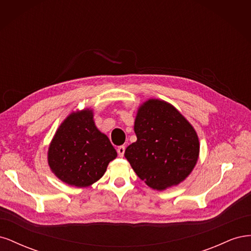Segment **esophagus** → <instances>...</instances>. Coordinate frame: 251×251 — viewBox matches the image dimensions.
Returning a JSON list of instances; mask_svg holds the SVG:
<instances>
[{"label":"esophagus","instance_id":"obj_1","mask_svg":"<svg viewBox=\"0 0 251 251\" xmlns=\"http://www.w3.org/2000/svg\"><path fill=\"white\" fill-rule=\"evenodd\" d=\"M125 151H126V147L125 146H120L117 148V153L119 157H124L125 155Z\"/></svg>","mask_w":251,"mask_h":251}]
</instances>
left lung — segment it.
I'll return each instance as SVG.
<instances>
[{
	"mask_svg": "<svg viewBox=\"0 0 251 251\" xmlns=\"http://www.w3.org/2000/svg\"><path fill=\"white\" fill-rule=\"evenodd\" d=\"M134 131L137 141L126 148L125 156L147 185L162 191L191 174L198 160L199 139L172 104L158 100L143 103Z\"/></svg>",
	"mask_w": 251,
	"mask_h": 251,
	"instance_id": "obj_1",
	"label": "left lung"
}]
</instances>
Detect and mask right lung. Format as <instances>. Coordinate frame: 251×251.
Instances as JSON below:
<instances>
[{"mask_svg": "<svg viewBox=\"0 0 251 251\" xmlns=\"http://www.w3.org/2000/svg\"><path fill=\"white\" fill-rule=\"evenodd\" d=\"M117 153L97 130L92 111L73 113L60 125L48 151V163L57 178L77 187L100 180Z\"/></svg>", "mask_w": 251, "mask_h": 251, "instance_id": "add662e5", "label": "right lung"}]
</instances>
